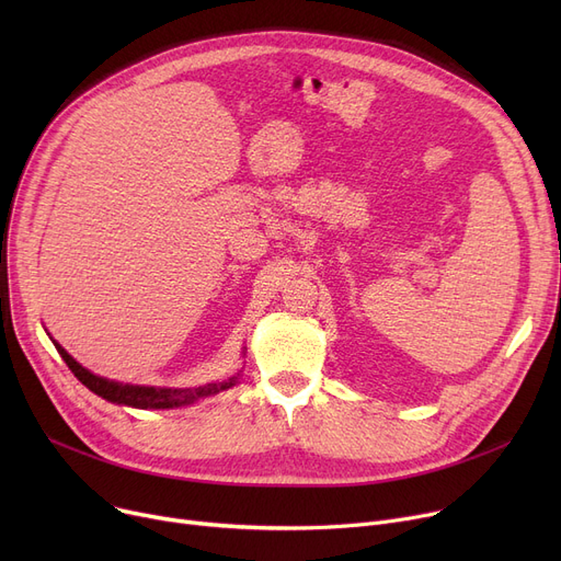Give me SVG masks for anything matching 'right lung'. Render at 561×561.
Returning <instances> with one entry per match:
<instances>
[{
    "label": "right lung",
    "instance_id": "right-lung-1",
    "mask_svg": "<svg viewBox=\"0 0 561 561\" xmlns=\"http://www.w3.org/2000/svg\"><path fill=\"white\" fill-rule=\"evenodd\" d=\"M58 355L64 357V362L68 364V368L75 373V377L81 381L83 387L91 389L93 393H98L100 398L115 402V404H129V407H138V409H172V407H182V404H191L197 398H206L220 393L229 387L236 385L239 375L229 377L227 381H218V385H206V387H197V389H154V387H131V385H121V381H108L104 377L93 375L91 370H85L81 364H77L68 352L54 343Z\"/></svg>",
    "mask_w": 561,
    "mask_h": 561
}]
</instances>
